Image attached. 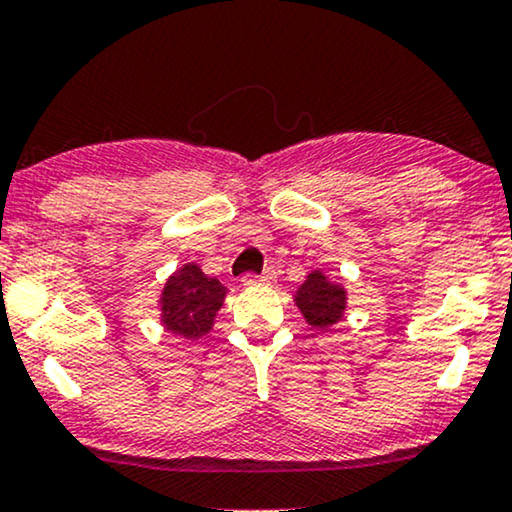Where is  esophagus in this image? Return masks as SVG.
<instances>
[{
    "instance_id": "obj_1",
    "label": "esophagus",
    "mask_w": 512,
    "mask_h": 512,
    "mask_svg": "<svg viewBox=\"0 0 512 512\" xmlns=\"http://www.w3.org/2000/svg\"><path fill=\"white\" fill-rule=\"evenodd\" d=\"M275 277L277 275L272 270H265L263 275H254V272H247V275L242 277V282L244 284H272V282H275Z\"/></svg>"
}]
</instances>
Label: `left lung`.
<instances>
[{
	"instance_id": "8db88e82",
	"label": "left lung",
	"mask_w": 512,
	"mask_h": 512,
	"mask_svg": "<svg viewBox=\"0 0 512 512\" xmlns=\"http://www.w3.org/2000/svg\"><path fill=\"white\" fill-rule=\"evenodd\" d=\"M294 301L301 310L305 322L317 331H327L336 322L343 320L345 313V289L341 284L329 282L324 272L315 270L305 277L298 287Z\"/></svg>"
}]
</instances>
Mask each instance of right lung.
I'll return each mask as SVG.
<instances>
[{
  "instance_id": "right-lung-1",
  "label": "right lung",
  "mask_w": 512,
  "mask_h": 512,
  "mask_svg": "<svg viewBox=\"0 0 512 512\" xmlns=\"http://www.w3.org/2000/svg\"><path fill=\"white\" fill-rule=\"evenodd\" d=\"M225 301V287L207 277L197 263H185L164 284L162 324L174 336L199 338L214 327V317Z\"/></svg>"
}]
</instances>
